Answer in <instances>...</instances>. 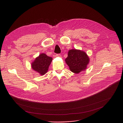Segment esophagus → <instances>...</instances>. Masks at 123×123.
I'll use <instances>...</instances> for the list:
<instances>
[{"mask_svg": "<svg viewBox=\"0 0 123 123\" xmlns=\"http://www.w3.org/2000/svg\"><path fill=\"white\" fill-rule=\"evenodd\" d=\"M55 56H56V57H61V55L60 54H57Z\"/></svg>", "mask_w": 123, "mask_h": 123, "instance_id": "obj_1", "label": "esophagus"}]
</instances>
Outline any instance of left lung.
Segmentation results:
<instances>
[{
    "mask_svg": "<svg viewBox=\"0 0 123 123\" xmlns=\"http://www.w3.org/2000/svg\"><path fill=\"white\" fill-rule=\"evenodd\" d=\"M65 61L70 70L78 74L87 68L89 58L85 52L75 49L69 51Z\"/></svg>",
    "mask_w": 123,
    "mask_h": 123,
    "instance_id": "1",
    "label": "left lung"
}]
</instances>
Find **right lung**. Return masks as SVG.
I'll use <instances>...</instances> for the list:
<instances>
[{
  "label": "right lung",
  "mask_w": 123,
  "mask_h": 123,
  "mask_svg": "<svg viewBox=\"0 0 123 123\" xmlns=\"http://www.w3.org/2000/svg\"><path fill=\"white\" fill-rule=\"evenodd\" d=\"M52 60V57L48 56L45 53H41L31 63L32 68L43 76L48 71Z\"/></svg>",
  "instance_id": "1"
}]
</instances>
